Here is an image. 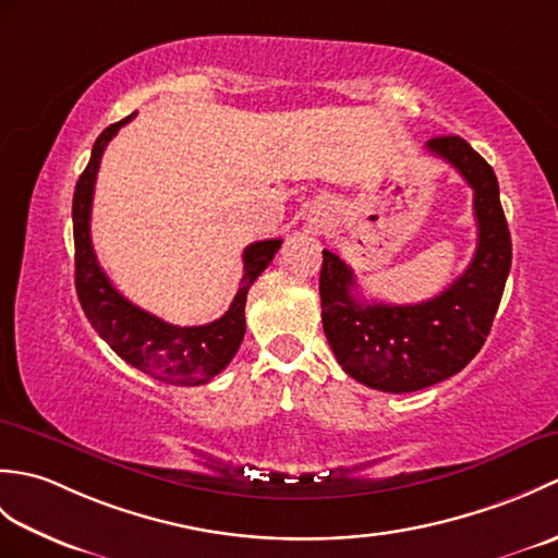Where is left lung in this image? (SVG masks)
Masks as SVG:
<instances>
[{
  "label": "left lung",
  "mask_w": 558,
  "mask_h": 558,
  "mask_svg": "<svg viewBox=\"0 0 558 558\" xmlns=\"http://www.w3.org/2000/svg\"><path fill=\"white\" fill-rule=\"evenodd\" d=\"M426 150L475 192L477 248L470 266L420 304L366 302L352 268L324 248L322 322L338 364L384 393H412L465 369L487 340L511 270V232L492 165L460 136H436Z\"/></svg>",
  "instance_id": "left-lung-1"
}]
</instances>
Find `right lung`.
<instances>
[{
  "label": "right lung",
  "instance_id": "add662e5",
  "mask_svg": "<svg viewBox=\"0 0 558 558\" xmlns=\"http://www.w3.org/2000/svg\"><path fill=\"white\" fill-rule=\"evenodd\" d=\"M132 120L134 114H129L122 122L105 129L93 144L90 160L76 182L71 218H74L78 302L98 336L138 372L174 386L208 384L240 350L246 330V292L276 256L282 240L254 242L244 248L242 286L236 290L230 310L206 326H172L129 302L105 276L96 252H93L90 206L102 153L112 136L120 132V126Z\"/></svg>",
  "mask_w": 558,
  "mask_h": 558
}]
</instances>
